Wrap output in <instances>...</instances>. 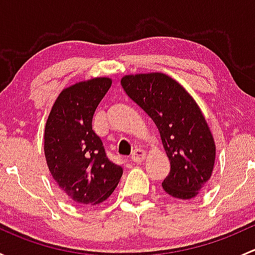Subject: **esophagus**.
Instances as JSON below:
<instances>
[{"mask_svg": "<svg viewBox=\"0 0 255 255\" xmlns=\"http://www.w3.org/2000/svg\"><path fill=\"white\" fill-rule=\"evenodd\" d=\"M145 156H146L145 150H144V149L138 148V149H135L134 151H133V154H132V160L134 161V163L140 164V163H142V161L144 160V159H145Z\"/></svg>", "mask_w": 255, "mask_h": 255, "instance_id": "34e87169", "label": "esophagus"}]
</instances>
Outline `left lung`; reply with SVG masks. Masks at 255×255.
Masks as SVG:
<instances>
[{
  "mask_svg": "<svg viewBox=\"0 0 255 255\" xmlns=\"http://www.w3.org/2000/svg\"><path fill=\"white\" fill-rule=\"evenodd\" d=\"M121 85L160 132L171 166L163 189L179 200L196 197L212 175L216 144L194 97L175 79L159 71L125 75Z\"/></svg>",
  "mask_w": 255,
  "mask_h": 255,
  "instance_id": "obj_1",
  "label": "left lung"
}]
</instances>
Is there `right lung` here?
<instances>
[{
  "instance_id": "right-lung-1",
  "label": "right lung",
  "mask_w": 255,
  "mask_h": 255,
  "mask_svg": "<svg viewBox=\"0 0 255 255\" xmlns=\"http://www.w3.org/2000/svg\"><path fill=\"white\" fill-rule=\"evenodd\" d=\"M112 85L107 76L76 82L61 90L48 116L44 154L59 189L76 205L95 206L117 187L122 166L107 158L92 117Z\"/></svg>"
}]
</instances>
